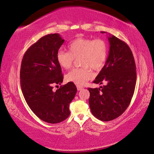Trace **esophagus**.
Returning a JSON list of instances; mask_svg holds the SVG:
<instances>
[{"mask_svg": "<svg viewBox=\"0 0 154 154\" xmlns=\"http://www.w3.org/2000/svg\"><path fill=\"white\" fill-rule=\"evenodd\" d=\"M77 90H78V91H80V90H82V89H83V88L82 86H80V85H77Z\"/></svg>", "mask_w": 154, "mask_h": 154, "instance_id": "obj_1", "label": "esophagus"}]
</instances>
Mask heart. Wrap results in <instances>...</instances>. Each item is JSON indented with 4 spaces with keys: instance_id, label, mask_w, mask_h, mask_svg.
<instances>
[{
    "instance_id": "1",
    "label": "heart",
    "mask_w": 154,
    "mask_h": 154,
    "mask_svg": "<svg viewBox=\"0 0 154 154\" xmlns=\"http://www.w3.org/2000/svg\"><path fill=\"white\" fill-rule=\"evenodd\" d=\"M69 52L58 50L57 60L61 67L69 69L75 58H79V63L82 66L75 68L66 75L68 82L77 85H83L91 79L95 71L101 70L104 66L108 57L107 43L102 39L93 40L87 38H77L68 45Z\"/></svg>"
}]
</instances>
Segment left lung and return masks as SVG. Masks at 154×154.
<instances>
[{"label":"left lung","mask_w":154,"mask_h":154,"mask_svg":"<svg viewBox=\"0 0 154 154\" xmlns=\"http://www.w3.org/2000/svg\"><path fill=\"white\" fill-rule=\"evenodd\" d=\"M108 39V58L94 81L97 84H106L100 88H88L91 113L102 121H112L126 110L135 91L137 79L135 59L129 46L113 35L110 34Z\"/></svg>","instance_id":"left-lung-1"}]
</instances>
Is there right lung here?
I'll use <instances>...</instances> for the list:
<instances>
[{"label": "right lung", "mask_w": 154, "mask_h": 154, "mask_svg": "<svg viewBox=\"0 0 154 154\" xmlns=\"http://www.w3.org/2000/svg\"><path fill=\"white\" fill-rule=\"evenodd\" d=\"M64 42L58 33L44 36L27 49L21 65L20 83L27 105L39 119L51 124L68 118L77 91L72 82L53 90L63 81L57 54Z\"/></svg>", "instance_id": "add662e5"}]
</instances>
